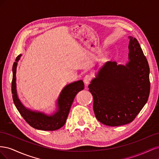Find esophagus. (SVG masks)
Masks as SVG:
<instances>
[{"instance_id": "obj_1", "label": "esophagus", "mask_w": 159, "mask_h": 159, "mask_svg": "<svg viewBox=\"0 0 159 159\" xmlns=\"http://www.w3.org/2000/svg\"><path fill=\"white\" fill-rule=\"evenodd\" d=\"M91 78L89 75H86L84 78V81L86 85H88L91 81Z\"/></svg>"}]
</instances>
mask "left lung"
<instances>
[{"mask_svg": "<svg viewBox=\"0 0 159 159\" xmlns=\"http://www.w3.org/2000/svg\"><path fill=\"white\" fill-rule=\"evenodd\" d=\"M129 61L126 65L106 62L88 86L93 97L95 117L105 125L132 122L150 93L148 61L136 38L129 36Z\"/></svg>", "mask_w": 159, "mask_h": 159, "instance_id": "obj_1", "label": "left lung"}]
</instances>
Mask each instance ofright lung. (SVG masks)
I'll return each instance as SVG.
<instances>
[{"label":"right lung","instance_id":"add662e5","mask_svg":"<svg viewBox=\"0 0 159 159\" xmlns=\"http://www.w3.org/2000/svg\"><path fill=\"white\" fill-rule=\"evenodd\" d=\"M21 56L20 54L16 57L12 66V93L14 105L22 117L33 128L43 131H55L60 129L66 123L75 95L84 89V81L79 80L65 86L57 99V111L53 115H47L44 113L32 111L24 106L17 95L16 73L18 61Z\"/></svg>","mask_w":159,"mask_h":159}]
</instances>
